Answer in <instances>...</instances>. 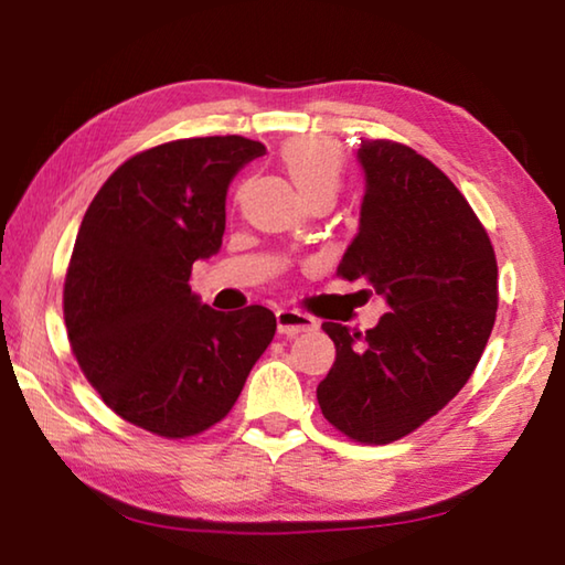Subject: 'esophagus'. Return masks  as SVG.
I'll use <instances>...</instances> for the list:
<instances>
[{
    "instance_id": "34e87169",
    "label": "esophagus",
    "mask_w": 565,
    "mask_h": 565,
    "mask_svg": "<svg viewBox=\"0 0 565 565\" xmlns=\"http://www.w3.org/2000/svg\"><path fill=\"white\" fill-rule=\"evenodd\" d=\"M276 326H279L281 335L296 338L303 331H313L316 318L306 316L301 311H294V309H279V311H276Z\"/></svg>"
}]
</instances>
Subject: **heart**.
<instances>
[{
	"label": "heart",
	"mask_w": 565,
	"mask_h": 565,
	"mask_svg": "<svg viewBox=\"0 0 565 565\" xmlns=\"http://www.w3.org/2000/svg\"><path fill=\"white\" fill-rule=\"evenodd\" d=\"M281 166L303 200L316 192L335 194L343 178V152L326 138H299L284 146Z\"/></svg>",
	"instance_id": "1"
}]
</instances>
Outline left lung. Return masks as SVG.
I'll use <instances>...</instances> for the list:
<instances>
[{
	"instance_id": "left-lung-1",
	"label": "left lung",
	"mask_w": 565,
	"mask_h": 565,
	"mask_svg": "<svg viewBox=\"0 0 565 565\" xmlns=\"http://www.w3.org/2000/svg\"><path fill=\"white\" fill-rule=\"evenodd\" d=\"M358 234L338 276L387 303L355 333L321 328L335 363L316 387L323 417L358 443L387 445L437 415L475 373L497 316V259L484 227L443 170L393 140H361Z\"/></svg>"
}]
</instances>
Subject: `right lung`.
<instances>
[{"instance_id": "1", "label": "right lung", "mask_w": 565, "mask_h": 565, "mask_svg": "<svg viewBox=\"0 0 565 565\" xmlns=\"http://www.w3.org/2000/svg\"><path fill=\"white\" fill-rule=\"evenodd\" d=\"M259 140L190 138L130 158L81 222L64 286L71 348L104 403L160 437H192L230 413L276 333L264 306L222 313L190 289L222 247L227 190Z\"/></svg>"}]
</instances>
